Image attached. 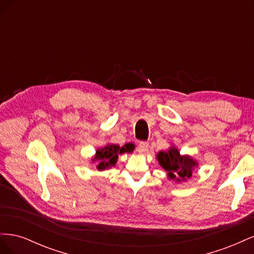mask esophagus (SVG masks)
<instances>
[{"label": "esophagus", "mask_w": 254, "mask_h": 254, "mask_svg": "<svg viewBox=\"0 0 254 254\" xmlns=\"http://www.w3.org/2000/svg\"><path fill=\"white\" fill-rule=\"evenodd\" d=\"M148 146L149 144L147 142H141L139 146H137V151L140 153H146L148 151Z\"/></svg>", "instance_id": "34e87169"}]
</instances>
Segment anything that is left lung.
<instances>
[{
    "mask_svg": "<svg viewBox=\"0 0 254 254\" xmlns=\"http://www.w3.org/2000/svg\"><path fill=\"white\" fill-rule=\"evenodd\" d=\"M157 160L160 166L167 172L168 179L177 183L190 179L195 168L198 167V162L193 157L182 156L179 149L173 145L166 151H159Z\"/></svg>",
    "mask_w": 254,
    "mask_h": 254,
    "instance_id": "left-lung-1",
    "label": "left lung"
}]
</instances>
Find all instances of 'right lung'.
Instances as JSON below:
<instances>
[{
	"label": "right lung",
	"instance_id": "right-lung-1",
	"mask_svg": "<svg viewBox=\"0 0 254 254\" xmlns=\"http://www.w3.org/2000/svg\"><path fill=\"white\" fill-rule=\"evenodd\" d=\"M133 147L131 144H125L120 146L118 144H107L104 147L98 148L95 152L94 158H92V162H97V171H105L117 164L120 155L125 152H132Z\"/></svg>",
	"mask_w": 254,
	"mask_h": 254
}]
</instances>
